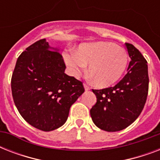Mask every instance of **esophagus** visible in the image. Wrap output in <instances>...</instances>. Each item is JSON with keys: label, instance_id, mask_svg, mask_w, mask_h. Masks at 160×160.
Masks as SVG:
<instances>
[{"label": "esophagus", "instance_id": "34e87169", "mask_svg": "<svg viewBox=\"0 0 160 160\" xmlns=\"http://www.w3.org/2000/svg\"><path fill=\"white\" fill-rule=\"evenodd\" d=\"M84 86H85V90H90V87L87 84H84Z\"/></svg>", "mask_w": 160, "mask_h": 160}]
</instances>
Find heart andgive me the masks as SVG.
Instances as JSON below:
<instances>
[{
    "label": "heart",
    "instance_id": "obj_1",
    "mask_svg": "<svg viewBox=\"0 0 160 160\" xmlns=\"http://www.w3.org/2000/svg\"><path fill=\"white\" fill-rule=\"evenodd\" d=\"M64 60L74 76H79L89 65L88 71L95 85L107 87L115 83L124 74L128 64L124 49L112 42L83 44L77 52L69 51Z\"/></svg>",
    "mask_w": 160,
    "mask_h": 160
}]
</instances>
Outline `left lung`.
Returning a JSON list of instances; mask_svg holds the SVG:
<instances>
[{
  "instance_id": "obj_1",
  "label": "left lung",
  "mask_w": 160,
  "mask_h": 160,
  "mask_svg": "<svg viewBox=\"0 0 160 160\" xmlns=\"http://www.w3.org/2000/svg\"><path fill=\"white\" fill-rule=\"evenodd\" d=\"M125 46L131 58L126 75L113 87L92 90L97 101L90 116L96 126L108 132L130 125L144 109L149 92L147 60L132 44Z\"/></svg>"
}]
</instances>
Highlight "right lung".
Here are the masks:
<instances>
[{
    "label": "right lung",
    "instance_id": "right-lung-1",
    "mask_svg": "<svg viewBox=\"0 0 160 160\" xmlns=\"http://www.w3.org/2000/svg\"><path fill=\"white\" fill-rule=\"evenodd\" d=\"M50 49L45 39L28 46L17 59L11 81L19 113L43 131L62 126L70 106L85 92L80 80L65 74L61 54Z\"/></svg>",
    "mask_w": 160,
    "mask_h": 160
}]
</instances>
